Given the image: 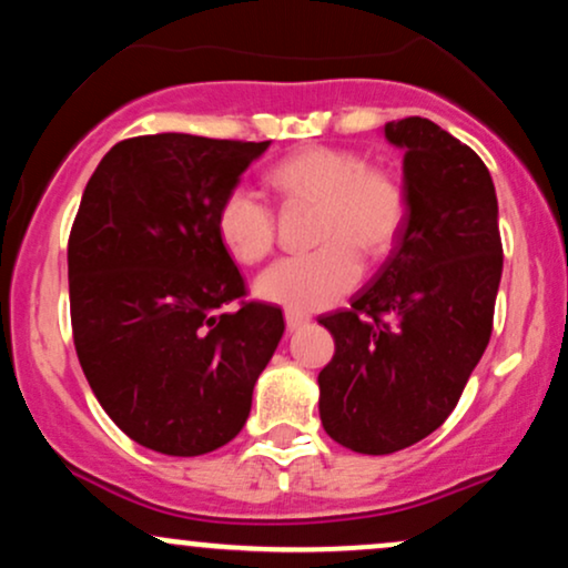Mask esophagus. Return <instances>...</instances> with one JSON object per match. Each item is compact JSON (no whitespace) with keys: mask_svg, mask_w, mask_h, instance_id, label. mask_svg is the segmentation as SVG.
Returning a JSON list of instances; mask_svg holds the SVG:
<instances>
[{"mask_svg":"<svg viewBox=\"0 0 568 568\" xmlns=\"http://www.w3.org/2000/svg\"><path fill=\"white\" fill-rule=\"evenodd\" d=\"M310 321H312V317L304 315V312H296V310L285 312V328H288V331L304 328V325H310Z\"/></svg>","mask_w":568,"mask_h":568,"instance_id":"1","label":"esophagus"}]
</instances>
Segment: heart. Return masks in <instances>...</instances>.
I'll return each instance as SVG.
<instances>
[{
  "mask_svg": "<svg viewBox=\"0 0 568 568\" xmlns=\"http://www.w3.org/2000/svg\"><path fill=\"white\" fill-rule=\"evenodd\" d=\"M270 184L288 202L317 207L312 240L321 247L280 258L253 285L258 298L288 310H323L349 293L363 275L361 251L382 256L406 224L400 181L347 149H302L272 168ZM216 232L234 262L256 264L275 245V213L251 189L234 186L219 205Z\"/></svg>",
  "mask_w": 568,
  "mask_h": 568,
  "instance_id": "b5f03b06",
  "label": "heart"
}]
</instances>
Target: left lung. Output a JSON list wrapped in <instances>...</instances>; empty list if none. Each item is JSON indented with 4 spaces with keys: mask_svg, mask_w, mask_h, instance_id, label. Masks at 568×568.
Masks as SVG:
<instances>
[{
    "mask_svg": "<svg viewBox=\"0 0 568 568\" xmlns=\"http://www.w3.org/2000/svg\"><path fill=\"white\" fill-rule=\"evenodd\" d=\"M403 149L406 224L349 310L321 317L334 357L321 422L357 454H393L435 433L491 336L501 280L499 205L484 160L425 116L387 122Z\"/></svg>",
    "mask_w": 568,
    "mask_h": 568,
    "instance_id": "1",
    "label": "left lung"
}]
</instances>
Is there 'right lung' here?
Wrapping results in <instances>:
<instances>
[{
    "mask_svg": "<svg viewBox=\"0 0 568 568\" xmlns=\"http://www.w3.org/2000/svg\"><path fill=\"white\" fill-rule=\"evenodd\" d=\"M270 141L158 133L120 141L84 186L69 237L71 328L101 408L168 456L230 443L285 323L245 293L216 213Z\"/></svg>",
    "mask_w": 568,
    "mask_h": 568,
    "instance_id": "add662e5",
    "label": "right lung"
}]
</instances>
